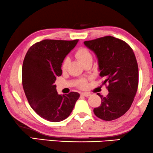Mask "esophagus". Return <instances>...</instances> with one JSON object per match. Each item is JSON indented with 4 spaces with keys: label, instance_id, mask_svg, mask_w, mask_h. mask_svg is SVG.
Segmentation results:
<instances>
[{
    "label": "esophagus",
    "instance_id": "1",
    "mask_svg": "<svg viewBox=\"0 0 153 153\" xmlns=\"http://www.w3.org/2000/svg\"><path fill=\"white\" fill-rule=\"evenodd\" d=\"M82 96H85V97H89V96H91V94L89 93H87V92H85V93H82L81 94Z\"/></svg>",
    "mask_w": 153,
    "mask_h": 153
}]
</instances>
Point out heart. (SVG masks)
<instances>
[{"instance_id":"heart-1","label":"heart","mask_w":153,"mask_h":153,"mask_svg":"<svg viewBox=\"0 0 153 153\" xmlns=\"http://www.w3.org/2000/svg\"><path fill=\"white\" fill-rule=\"evenodd\" d=\"M76 57L79 60V62H80L83 65L86 63V62L89 61H92V60H93V55H92L91 51H90L88 48H85V47H81V48H79L78 50L76 51ZM69 62V57H66L64 58V59L63 60L62 64V70L63 71H65L67 69ZM78 86L81 88L85 87L86 81L85 79H81V80H79L78 82Z\"/></svg>"}]
</instances>
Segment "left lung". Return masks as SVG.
Returning <instances> with one entry per match:
<instances>
[{
	"mask_svg": "<svg viewBox=\"0 0 153 153\" xmlns=\"http://www.w3.org/2000/svg\"><path fill=\"white\" fill-rule=\"evenodd\" d=\"M84 44L97 56L100 76L105 78L102 85L108 84V95L103 97L98 94L101 105L94 112L102 120L117 119L130 108L138 89L139 69L134 53L126 42L111 36Z\"/></svg>",
	"mask_w": 153,
	"mask_h": 153,
	"instance_id": "8db88e82",
	"label": "left lung"
}]
</instances>
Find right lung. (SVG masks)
<instances>
[{"label":"right lung","mask_w":153,"mask_h":153,"mask_svg":"<svg viewBox=\"0 0 153 153\" xmlns=\"http://www.w3.org/2000/svg\"><path fill=\"white\" fill-rule=\"evenodd\" d=\"M77 42L42 40L28 49L23 60L22 84L27 101L39 117L49 121L66 119L79 97L73 91L59 95L54 84L62 74V62Z\"/></svg>","instance_id":"obj_1"}]
</instances>
